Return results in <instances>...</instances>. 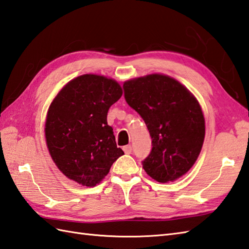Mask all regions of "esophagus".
I'll return each instance as SVG.
<instances>
[{"label":"esophagus","instance_id":"obj_1","mask_svg":"<svg viewBox=\"0 0 249 249\" xmlns=\"http://www.w3.org/2000/svg\"><path fill=\"white\" fill-rule=\"evenodd\" d=\"M123 149H124V151L125 154H131L132 153V146L131 145L124 146Z\"/></svg>","mask_w":249,"mask_h":249}]
</instances>
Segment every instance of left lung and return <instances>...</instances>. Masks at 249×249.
Instances as JSON below:
<instances>
[{"instance_id":"obj_1","label":"left lung","mask_w":249,"mask_h":249,"mask_svg":"<svg viewBox=\"0 0 249 249\" xmlns=\"http://www.w3.org/2000/svg\"><path fill=\"white\" fill-rule=\"evenodd\" d=\"M124 99L145 121L152 149L143 160L147 175L158 182L185 175L201 151L206 133L199 103L177 80L149 74L124 82Z\"/></svg>"}]
</instances>
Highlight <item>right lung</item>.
Instances as JSON below:
<instances>
[{"label":"right lung","instance_id":"1","mask_svg":"<svg viewBox=\"0 0 249 249\" xmlns=\"http://www.w3.org/2000/svg\"><path fill=\"white\" fill-rule=\"evenodd\" d=\"M121 96L123 89L115 80L83 74L67 83L52 101L46 142L54 163L67 178L95 186L124 154L107 124L108 108Z\"/></svg>","mask_w":249,"mask_h":249}]
</instances>
